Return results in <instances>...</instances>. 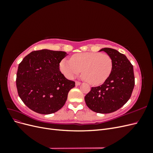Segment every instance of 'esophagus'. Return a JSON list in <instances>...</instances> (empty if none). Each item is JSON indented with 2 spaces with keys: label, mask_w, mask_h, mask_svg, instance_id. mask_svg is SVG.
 <instances>
[{
  "label": "esophagus",
  "mask_w": 153,
  "mask_h": 153,
  "mask_svg": "<svg viewBox=\"0 0 153 153\" xmlns=\"http://www.w3.org/2000/svg\"><path fill=\"white\" fill-rule=\"evenodd\" d=\"M81 84V82H75V85H76V86H78V85H80Z\"/></svg>",
  "instance_id": "esophagus-1"
}]
</instances>
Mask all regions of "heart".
Masks as SVG:
<instances>
[{"label":"heart","mask_w":153,"mask_h":153,"mask_svg":"<svg viewBox=\"0 0 153 153\" xmlns=\"http://www.w3.org/2000/svg\"><path fill=\"white\" fill-rule=\"evenodd\" d=\"M113 69V60L110 55L96 52H86L73 55L71 61L64 59L60 63V70L69 79L82 76L89 84L98 85L104 83Z\"/></svg>","instance_id":"heart-1"}]
</instances>
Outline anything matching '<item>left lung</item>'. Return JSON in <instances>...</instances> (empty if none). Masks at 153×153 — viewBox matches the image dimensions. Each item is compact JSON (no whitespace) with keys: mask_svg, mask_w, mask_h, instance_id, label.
I'll list each match as a JSON object with an SVG mask.
<instances>
[{"mask_svg":"<svg viewBox=\"0 0 153 153\" xmlns=\"http://www.w3.org/2000/svg\"><path fill=\"white\" fill-rule=\"evenodd\" d=\"M106 52L113 60V69L103 84L92 87L85 96L87 106L97 113L115 112L130 98L135 85L133 67L128 58L117 50L104 48L99 52Z\"/></svg>","mask_w":153,"mask_h":153,"instance_id":"8db88e82","label":"left lung"}]
</instances>
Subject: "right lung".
Here are the masks:
<instances>
[{
    "label": "right lung",
    "instance_id": "right-lung-1",
    "mask_svg": "<svg viewBox=\"0 0 153 153\" xmlns=\"http://www.w3.org/2000/svg\"><path fill=\"white\" fill-rule=\"evenodd\" d=\"M62 51H33L18 66L16 87L25 105L41 114L56 112L65 104L69 91L75 86L61 73L59 63L68 55Z\"/></svg>",
    "mask_w": 153,
    "mask_h": 153
}]
</instances>
